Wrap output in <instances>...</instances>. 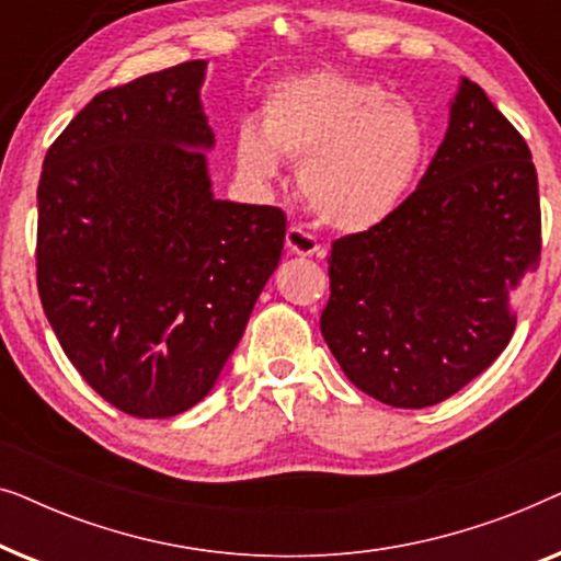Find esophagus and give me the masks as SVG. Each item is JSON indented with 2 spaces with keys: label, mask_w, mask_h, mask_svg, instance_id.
I'll use <instances>...</instances> for the list:
<instances>
[{
  "label": "esophagus",
  "mask_w": 561,
  "mask_h": 561,
  "mask_svg": "<svg viewBox=\"0 0 561 561\" xmlns=\"http://www.w3.org/2000/svg\"><path fill=\"white\" fill-rule=\"evenodd\" d=\"M286 250L290 255H301V257H313L321 255V244L317 242V237L311 232H306L301 227H288L286 232Z\"/></svg>",
  "instance_id": "34e87169"
}]
</instances>
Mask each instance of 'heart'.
Wrapping results in <instances>:
<instances>
[{"instance_id":"b5f03b06","label":"heart","mask_w":561,"mask_h":561,"mask_svg":"<svg viewBox=\"0 0 561 561\" xmlns=\"http://www.w3.org/2000/svg\"><path fill=\"white\" fill-rule=\"evenodd\" d=\"M426 145V125L409 99L380 83L313 71L273 83L260 127H237L234 160L257 186L278 175V158L294 160L311 211L342 232H365L401 209Z\"/></svg>"}]
</instances>
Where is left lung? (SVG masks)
<instances>
[{
    "instance_id": "8db88e82",
    "label": "left lung",
    "mask_w": 561,
    "mask_h": 561,
    "mask_svg": "<svg viewBox=\"0 0 561 561\" xmlns=\"http://www.w3.org/2000/svg\"><path fill=\"white\" fill-rule=\"evenodd\" d=\"M541 257L531 150L462 79L419 188L329 255L321 334L342 373L393 409L455 396L508 347V294Z\"/></svg>"
}]
</instances>
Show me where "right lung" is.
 <instances>
[{
	"instance_id": "add662e5",
	"label": "right lung",
	"mask_w": 561,
	"mask_h": 561,
	"mask_svg": "<svg viewBox=\"0 0 561 561\" xmlns=\"http://www.w3.org/2000/svg\"><path fill=\"white\" fill-rule=\"evenodd\" d=\"M186 60L96 94L45 152L37 294L81 378L137 419L209 393L278 267L286 214L221 202Z\"/></svg>"
}]
</instances>
